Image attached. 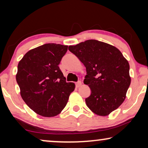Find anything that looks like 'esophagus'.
<instances>
[{
  "instance_id": "obj_1",
  "label": "esophagus",
  "mask_w": 148,
  "mask_h": 148,
  "mask_svg": "<svg viewBox=\"0 0 148 148\" xmlns=\"http://www.w3.org/2000/svg\"><path fill=\"white\" fill-rule=\"evenodd\" d=\"M81 86H82V82H80V81H78L77 82L75 83L76 88H79V87H80Z\"/></svg>"
}]
</instances>
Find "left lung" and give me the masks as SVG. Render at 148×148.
<instances>
[{"instance_id":"1","label":"left lung","mask_w":148,"mask_h":148,"mask_svg":"<svg viewBox=\"0 0 148 148\" xmlns=\"http://www.w3.org/2000/svg\"><path fill=\"white\" fill-rule=\"evenodd\" d=\"M86 68L84 83L91 94L87 106L99 116H107L124 102L131 84L129 64L114 46L96 40H88L69 46Z\"/></svg>"}]
</instances>
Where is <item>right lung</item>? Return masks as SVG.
I'll return each instance as SVG.
<instances>
[{
  "label": "right lung",
  "instance_id": "add662e5",
  "mask_svg": "<svg viewBox=\"0 0 148 148\" xmlns=\"http://www.w3.org/2000/svg\"><path fill=\"white\" fill-rule=\"evenodd\" d=\"M67 48L61 44H45L28 51L18 64L16 80L21 98L40 116L59 114L75 87L66 82L58 66Z\"/></svg>",
  "mask_w": 148,
  "mask_h": 148
}]
</instances>
